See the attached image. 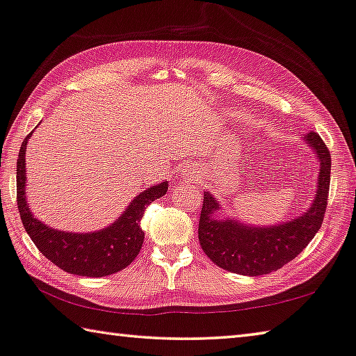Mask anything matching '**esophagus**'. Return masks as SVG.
Listing matches in <instances>:
<instances>
[{
    "label": "esophagus",
    "mask_w": 356,
    "mask_h": 356,
    "mask_svg": "<svg viewBox=\"0 0 356 356\" xmlns=\"http://www.w3.org/2000/svg\"><path fill=\"white\" fill-rule=\"evenodd\" d=\"M179 176L185 180H190V182H193V180H195V168L185 166L184 170L179 172Z\"/></svg>",
    "instance_id": "obj_1"
}]
</instances>
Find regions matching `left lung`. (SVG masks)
Segmentation results:
<instances>
[{"label": "left lung", "mask_w": 356, "mask_h": 356, "mask_svg": "<svg viewBox=\"0 0 356 356\" xmlns=\"http://www.w3.org/2000/svg\"><path fill=\"white\" fill-rule=\"evenodd\" d=\"M318 161L316 195L303 213L275 225H250L225 215L212 191H204L200 243L210 261L227 272L259 276L281 268L303 251L322 226L330 190L331 155L314 131L300 136Z\"/></svg>", "instance_id": "8db88e82"}]
</instances>
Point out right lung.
<instances>
[{
	"label": "right lung",
	"mask_w": 356,
	"mask_h": 356,
	"mask_svg": "<svg viewBox=\"0 0 356 356\" xmlns=\"http://www.w3.org/2000/svg\"><path fill=\"white\" fill-rule=\"evenodd\" d=\"M33 131L22 143L19 160H17V204H19L23 226L34 245L48 261L72 275L102 278L129 267L135 261L144 242V232L140 225L144 209L152 201L166 195L168 180L138 193L124 209V212L118 216V220L106 227L92 232L59 231L35 218L29 210L25 155Z\"/></svg>",
	"instance_id": "add662e5"
}]
</instances>
